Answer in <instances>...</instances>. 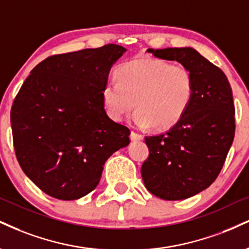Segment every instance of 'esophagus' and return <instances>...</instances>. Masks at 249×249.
<instances>
[{
    "label": "esophagus",
    "mask_w": 249,
    "mask_h": 249,
    "mask_svg": "<svg viewBox=\"0 0 249 249\" xmlns=\"http://www.w3.org/2000/svg\"><path fill=\"white\" fill-rule=\"evenodd\" d=\"M130 137H131V140H133V142H138V140H142V138H143L142 134H139V133L134 132V131H132V132H131Z\"/></svg>",
    "instance_id": "1"
}]
</instances>
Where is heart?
I'll return each mask as SVG.
<instances>
[{
  "mask_svg": "<svg viewBox=\"0 0 249 249\" xmlns=\"http://www.w3.org/2000/svg\"><path fill=\"white\" fill-rule=\"evenodd\" d=\"M117 82L103 89L107 111L121 121L134 107L139 127L168 130L183 118L195 92L194 76L183 65L154 58L128 61L116 71Z\"/></svg>",
  "mask_w": 249,
  "mask_h": 249,
  "instance_id": "heart-1",
  "label": "heart"
}]
</instances>
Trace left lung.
I'll return each mask as SVG.
<instances>
[{
	"label": "left lung",
	"mask_w": 249,
	"mask_h": 249,
	"mask_svg": "<svg viewBox=\"0 0 249 249\" xmlns=\"http://www.w3.org/2000/svg\"><path fill=\"white\" fill-rule=\"evenodd\" d=\"M147 52L189 68L195 92L187 113L175 126L145 137L149 155L142 166L143 183L161 199L189 198L213 183L234 139L232 89L224 71L191 47Z\"/></svg>",
	"instance_id": "left-lung-1"
}]
</instances>
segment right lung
<instances>
[{
  "mask_svg": "<svg viewBox=\"0 0 249 249\" xmlns=\"http://www.w3.org/2000/svg\"><path fill=\"white\" fill-rule=\"evenodd\" d=\"M125 51L107 44L49 56L15 97L10 121L16 158L49 196H86L97 187L107 159L130 143L128 127L107 116L103 102L111 66Z\"/></svg>",
  "mask_w": 249,
  "mask_h": 249,
  "instance_id": "obj_1",
  "label": "right lung"
}]
</instances>
